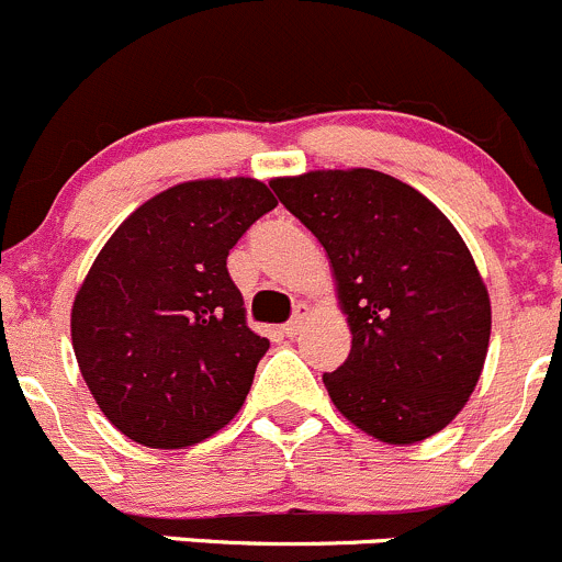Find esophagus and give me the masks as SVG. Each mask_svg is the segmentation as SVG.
<instances>
[{
    "mask_svg": "<svg viewBox=\"0 0 562 562\" xmlns=\"http://www.w3.org/2000/svg\"><path fill=\"white\" fill-rule=\"evenodd\" d=\"M303 325H305V305H300V308L294 311V316H292V319H289L286 325L281 327V333H283V336H289V338H292V336H297L300 330H303Z\"/></svg>",
    "mask_w": 562,
    "mask_h": 562,
    "instance_id": "esophagus-1",
    "label": "esophagus"
}]
</instances>
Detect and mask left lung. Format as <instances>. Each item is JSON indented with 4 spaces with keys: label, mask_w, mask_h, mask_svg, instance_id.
<instances>
[{
    "label": "left lung",
    "mask_w": 562,
    "mask_h": 562,
    "mask_svg": "<svg viewBox=\"0 0 562 562\" xmlns=\"http://www.w3.org/2000/svg\"><path fill=\"white\" fill-rule=\"evenodd\" d=\"M283 207L322 243L352 349L322 376L338 413L387 446L446 429L475 391L492 303L457 226L374 169L276 177Z\"/></svg>",
    "instance_id": "8db88e82"
}]
</instances>
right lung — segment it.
<instances>
[{
	"instance_id": "obj_1",
	"label": "right lung",
	"mask_w": 562,
	"mask_h": 562,
	"mask_svg": "<svg viewBox=\"0 0 562 562\" xmlns=\"http://www.w3.org/2000/svg\"><path fill=\"white\" fill-rule=\"evenodd\" d=\"M276 204L251 177L180 182L94 257L70 311L74 352L100 413L138 446H196L240 413L270 341L248 327L226 257Z\"/></svg>"
}]
</instances>
